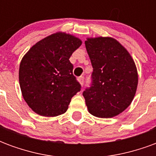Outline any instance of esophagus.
I'll return each mask as SVG.
<instances>
[{"instance_id":"obj_1","label":"esophagus","mask_w":156,"mask_h":156,"mask_svg":"<svg viewBox=\"0 0 156 156\" xmlns=\"http://www.w3.org/2000/svg\"><path fill=\"white\" fill-rule=\"evenodd\" d=\"M83 80H84V78H83V76H81V77H79V78H78V82L81 83V85L83 84Z\"/></svg>"}]
</instances>
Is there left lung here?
<instances>
[{
  "label": "left lung",
  "mask_w": 156,
  "mask_h": 156,
  "mask_svg": "<svg viewBox=\"0 0 156 156\" xmlns=\"http://www.w3.org/2000/svg\"><path fill=\"white\" fill-rule=\"evenodd\" d=\"M85 47L93 66L91 86L83 93L88 112L98 118L115 117L134 99L138 85L135 63L115 38H87Z\"/></svg>",
  "instance_id": "left-lung-1"
}]
</instances>
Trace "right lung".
<instances>
[{
	"label": "right lung",
	"instance_id": "right-lung-1",
	"mask_svg": "<svg viewBox=\"0 0 156 156\" xmlns=\"http://www.w3.org/2000/svg\"><path fill=\"white\" fill-rule=\"evenodd\" d=\"M81 44L74 36L57 32L33 45L22 58L19 68L22 96L37 115L64 114L72 98L81 90L69 61Z\"/></svg>",
	"mask_w": 156,
	"mask_h": 156
}]
</instances>
